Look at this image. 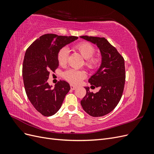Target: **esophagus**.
Instances as JSON below:
<instances>
[{"mask_svg": "<svg viewBox=\"0 0 154 154\" xmlns=\"http://www.w3.org/2000/svg\"><path fill=\"white\" fill-rule=\"evenodd\" d=\"M71 88L72 90H75L76 88V87L74 86V85H71Z\"/></svg>", "mask_w": 154, "mask_h": 154, "instance_id": "obj_1", "label": "esophagus"}]
</instances>
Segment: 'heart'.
Returning <instances> with one entry per match:
<instances>
[{"mask_svg":"<svg viewBox=\"0 0 154 154\" xmlns=\"http://www.w3.org/2000/svg\"><path fill=\"white\" fill-rule=\"evenodd\" d=\"M75 49L78 51L82 57L85 59V66L91 69H95L99 63V59L93 58L92 56L95 53L94 46L89 43L82 42L75 46ZM69 57V50L67 48L60 49L58 53V62L60 66H64L66 63ZM63 77L72 85H78L86 77V73L81 70L68 69L63 73Z\"/></svg>","mask_w":154,"mask_h":154,"instance_id":"heart-1","label":"heart"}]
</instances>
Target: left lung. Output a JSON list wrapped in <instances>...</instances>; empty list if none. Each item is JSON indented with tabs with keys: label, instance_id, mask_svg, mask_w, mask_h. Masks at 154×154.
Masks as SVG:
<instances>
[{
	"label": "left lung",
	"instance_id": "1",
	"mask_svg": "<svg viewBox=\"0 0 154 154\" xmlns=\"http://www.w3.org/2000/svg\"><path fill=\"white\" fill-rule=\"evenodd\" d=\"M80 38L96 44L101 56L99 69L88 80L92 86L99 87L100 91L91 92L89 87H85L87 93L81 105L92 117L103 116L113 110L122 98L125 82V60L103 37L81 36Z\"/></svg>",
	"mask_w": 154,
	"mask_h": 154
}]
</instances>
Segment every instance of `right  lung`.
<instances>
[{"label": "right lung", "instance_id": "1", "mask_svg": "<svg viewBox=\"0 0 154 154\" xmlns=\"http://www.w3.org/2000/svg\"><path fill=\"white\" fill-rule=\"evenodd\" d=\"M78 38L74 36L45 34L33 42L26 51L22 67L25 91L35 109L44 116L57 112L71 89L66 81L60 80L53 88L48 80L49 72L58 67L60 49Z\"/></svg>", "mask_w": 154, "mask_h": 154}]
</instances>
